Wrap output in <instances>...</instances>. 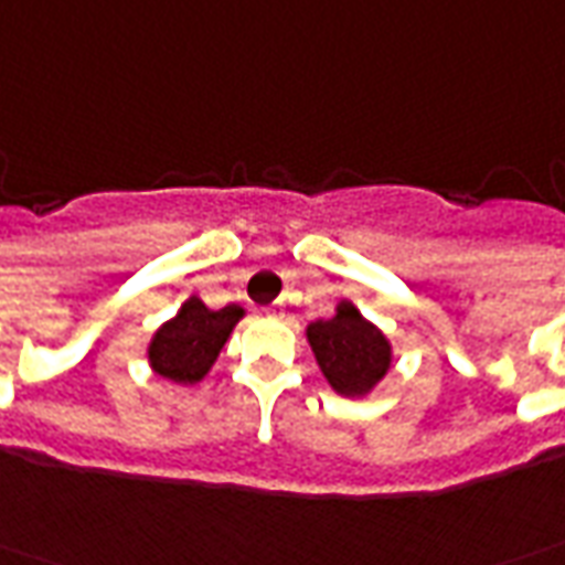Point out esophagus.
<instances>
[{"instance_id": "obj_1", "label": "esophagus", "mask_w": 565, "mask_h": 565, "mask_svg": "<svg viewBox=\"0 0 565 565\" xmlns=\"http://www.w3.org/2000/svg\"><path fill=\"white\" fill-rule=\"evenodd\" d=\"M266 318H284L281 302H275V306H269V309H266Z\"/></svg>"}]
</instances>
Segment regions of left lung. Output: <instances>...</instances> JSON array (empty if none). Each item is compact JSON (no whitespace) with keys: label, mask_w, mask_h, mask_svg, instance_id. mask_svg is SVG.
<instances>
[{"label":"left lung","mask_w":565,"mask_h":565,"mask_svg":"<svg viewBox=\"0 0 565 565\" xmlns=\"http://www.w3.org/2000/svg\"><path fill=\"white\" fill-rule=\"evenodd\" d=\"M323 379L342 397H364L392 370V342L361 311L342 299L337 315L306 330Z\"/></svg>","instance_id":"obj_1"}]
</instances>
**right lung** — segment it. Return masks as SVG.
<instances>
[{"label":"right lung","mask_w":565,"mask_h":565,"mask_svg":"<svg viewBox=\"0 0 565 565\" xmlns=\"http://www.w3.org/2000/svg\"><path fill=\"white\" fill-rule=\"evenodd\" d=\"M242 306L207 309L199 296H189L173 315L156 330L149 342V366L161 379H171L177 385H195L207 376L220 351L226 345L232 327L242 321Z\"/></svg>","instance_id":"1"}]
</instances>
